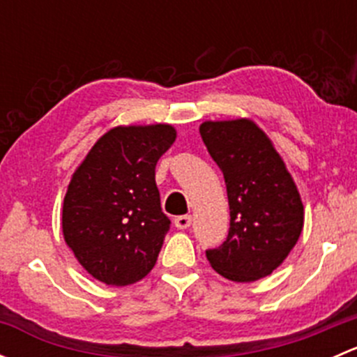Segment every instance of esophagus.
I'll return each mask as SVG.
<instances>
[{"label":"esophagus","mask_w":357,"mask_h":357,"mask_svg":"<svg viewBox=\"0 0 357 357\" xmlns=\"http://www.w3.org/2000/svg\"><path fill=\"white\" fill-rule=\"evenodd\" d=\"M190 225H192V215L185 214V215H178V218L174 219V226L178 229H186L190 228Z\"/></svg>","instance_id":"1"}]
</instances>
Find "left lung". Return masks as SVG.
I'll return each instance as SVG.
<instances>
[{"label":"left lung","instance_id":"obj_1","mask_svg":"<svg viewBox=\"0 0 357 357\" xmlns=\"http://www.w3.org/2000/svg\"><path fill=\"white\" fill-rule=\"evenodd\" d=\"M200 136L222 171L229 231L205 250L212 268L231 282L271 275L297 243L304 207L290 172L268 136L248 119L204 122Z\"/></svg>","mask_w":357,"mask_h":357}]
</instances>
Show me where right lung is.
Listing matches in <instances>:
<instances>
[{"label":"right lung","mask_w":357,"mask_h":357,"mask_svg":"<svg viewBox=\"0 0 357 357\" xmlns=\"http://www.w3.org/2000/svg\"><path fill=\"white\" fill-rule=\"evenodd\" d=\"M174 139L169 124L114 128L72 176L63 199V238L93 278L126 287L155 266L171 228L155 165Z\"/></svg>","instance_id":"add662e5"}]
</instances>
